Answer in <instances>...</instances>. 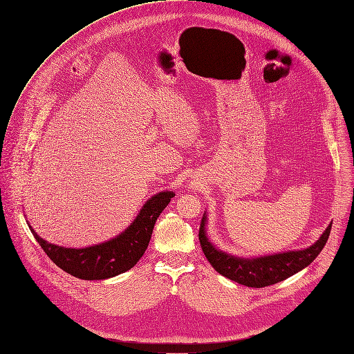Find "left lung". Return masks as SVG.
I'll return each instance as SVG.
<instances>
[{
	"instance_id": "8db88e82",
	"label": "left lung",
	"mask_w": 354,
	"mask_h": 354,
	"mask_svg": "<svg viewBox=\"0 0 354 354\" xmlns=\"http://www.w3.org/2000/svg\"><path fill=\"white\" fill-rule=\"evenodd\" d=\"M205 219L204 214L200 222L198 241L208 263L221 275L249 288H264L278 283L310 266L326 245L332 227V223H329L321 238L308 249L257 259H241L226 254L209 243L205 236Z\"/></svg>"
}]
</instances>
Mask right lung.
I'll return each mask as SVG.
<instances>
[{"label":"right lung","instance_id":"right-lung-1","mask_svg":"<svg viewBox=\"0 0 354 354\" xmlns=\"http://www.w3.org/2000/svg\"><path fill=\"white\" fill-rule=\"evenodd\" d=\"M174 196L172 192H161L153 196L143 205L133 223L120 236L91 248L66 249L51 245L41 239L32 226L29 227L46 254L61 270L79 279H106L136 266L149 246L157 218Z\"/></svg>","mask_w":354,"mask_h":354}]
</instances>
